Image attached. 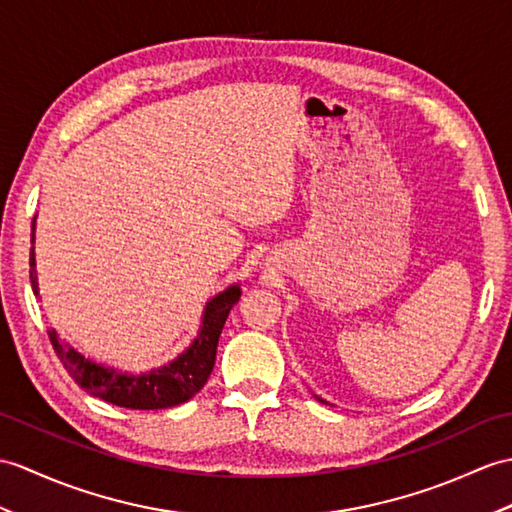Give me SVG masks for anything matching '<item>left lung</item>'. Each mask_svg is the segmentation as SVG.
<instances>
[{
    "label": "left lung",
    "mask_w": 512,
    "mask_h": 512,
    "mask_svg": "<svg viewBox=\"0 0 512 512\" xmlns=\"http://www.w3.org/2000/svg\"><path fill=\"white\" fill-rule=\"evenodd\" d=\"M320 401H323V399H320Z\"/></svg>",
    "instance_id": "left-lung-1"
}]
</instances>
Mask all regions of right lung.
Masks as SVG:
<instances>
[{
	"mask_svg": "<svg viewBox=\"0 0 512 512\" xmlns=\"http://www.w3.org/2000/svg\"><path fill=\"white\" fill-rule=\"evenodd\" d=\"M32 242H34V224H32ZM30 283L32 292L39 294L37 270H34V248H30ZM240 301V288L231 285L227 292L218 294L216 299L207 303L202 329L181 358L174 360L170 366L157 368V371L126 375L117 373L113 368H104L82 358L69 344L61 342L54 329H47L54 353L63 362L67 373L74 377V382L87 390L89 395L100 397L113 406L130 408V410H161L172 408L178 403L192 399L196 392L207 384V379L216 364L218 338L222 327L227 323L231 307Z\"/></svg>",
	"mask_w": 512,
	"mask_h": 512,
	"instance_id": "1",
	"label": "right lung"
}]
</instances>
